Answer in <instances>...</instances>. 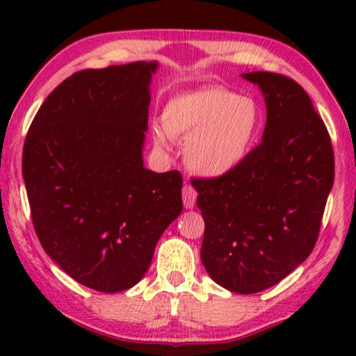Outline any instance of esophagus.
I'll return each instance as SVG.
<instances>
[{"label": "esophagus", "instance_id": "34e87169", "mask_svg": "<svg viewBox=\"0 0 356 356\" xmlns=\"http://www.w3.org/2000/svg\"><path fill=\"white\" fill-rule=\"evenodd\" d=\"M196 197H197V193L196 189H194L191 184H186V186L183 188V202H184V207L186 209H193L196 206Z\"/></svg>", "mask_w": 356, "mask_h": 356}]
</instances>
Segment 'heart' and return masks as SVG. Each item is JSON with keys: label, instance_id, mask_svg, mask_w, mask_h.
<instances>
[{"label": "heart", "instance_id": "b5f03b06", "mask_svg": "<svg viewBox=\"0 0 356 356\" xmlns=\"http://www.w3.org/2000/svg\"><path fill=\"white\" fill-rule=\"evenodd\" d=\"M163 129H154L159 147L170 138L186 139L184 163L206 178L235 172L250 155L259 133L256 102L223 87H204L172 97L162 113Z\"/></svg>", "mask_w": 356, "mask_h": 356}]
</instances>
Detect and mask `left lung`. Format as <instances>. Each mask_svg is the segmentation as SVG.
I'll return each instance as SVG.
<instances>
[{
    "label": "left lung",
    "mask_w": 356,
    "mask_h": 356,
    "mask_svg": "<svg viewBox=\"0 0 356 356\" xmlns=\"http://www.w3.org/2000/svg\"><path fill=\"white\" fill-rule=\"evenodd\" d=\"M261 90V144L235 172L194 179L206 223L201 261L235 293L270 289L311 254L334 184L327 129L303 87L275 72L241 74Z\"/></svg>",
    "instance_id": "1"
}]
</instances>
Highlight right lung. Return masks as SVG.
I'll use <instances>...</instances> for the list:
<instances>
[{
	"label": "right lung",
	"instance_id": "1",
	"mask_svg": "<svg viewBox=\"0 0 356 356\" xmlns=\"http://www.w3.org/2000/svg\"><path fill=\"white\" fill-rule=\"evenodd\" d=\"M159 61L79 71L38 108L22 177L43 250L81 285L104 293L143 279L183 211L177 170L144 167L150 84Z\"/></svg>",
	"mask_w": 356,
	"mask_h": 356
}]
</instances>
